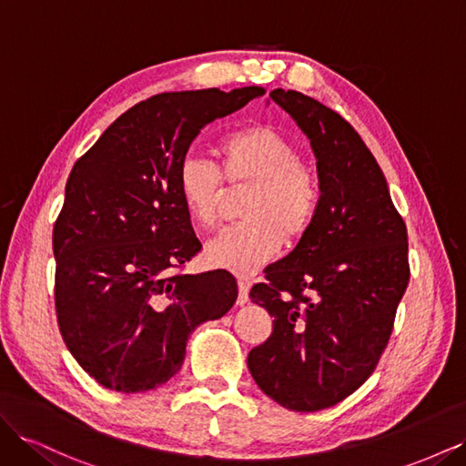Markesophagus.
Returning <instances> with one entry per match:
<instances>
[{
	"mask_svg": "<svg viewBox=\"0 0 466 466\" xmlns=\"http://www.w3.org/2000/svg\"><path fill=\"white\" fill-rule=\"evenodd\" d=\"M238 286V295H237V305H245L248 301V281L247 279H238L237 281Z\"/></svg>",
	"mask_w": 466,
	"mask_h": 466,
	"instance_id": "esophagus-1",
	"label": "esophagus"
}]
</instances>
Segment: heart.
I'll use <instances>...</instances> for the list:
<instances>
[{
	"label": "heart",
	"mask_w": 466,
	"mask_h": 466,
	"mask_svg": "<svg viewBox=\"0 0 466 466\" xmlns=\"http://www.w3.org/2000/svg\"><path fill=\"white\" fill-rule=\"evenodd\" d=\"M219 168L187 155L177 168V188L190 219L216 229L231 190L248 187L237 228L206 248L208 260L235 274H252L286 243H299L319 214L320 188L299 149L272 126H247L225 134L216 147Z\"/></svg>",
	"instance_id": "b5f03b06"
}]
</instances>
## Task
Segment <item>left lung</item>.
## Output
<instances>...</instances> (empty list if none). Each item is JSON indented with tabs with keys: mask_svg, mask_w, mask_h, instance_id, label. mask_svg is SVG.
<instances>
[{
	"mask_svg": "<svg viewBox=\"0 0 466 466\" xmlns=\"http://www.w3.org/2000/svg\"><path fill=\"white\" fill-rule=\"evenodd\" d=\"M270 96L311 139L320 204L311 231L250 289L274 327L247 365L279 406L317 412L356 392L383 356L410 279L408 235L351 124L303 93Z\"/></svg>",
	"mask_w": 466,
	"mask_h": 466,
	"instance_id": "1",
	"label": "left lung"
}]
</instances>
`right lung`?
Returning <instances> with one entry per match:
<instances>
[{
  "label": "right lung",
  "mask_w": 466,
  "mask_h": 466,
  "mask_svg": "<svg viewBox=\"0 0 466 466\" xmlns=\"http://www.w3.org/2000/svg\"><path fill=\"white\" fill-rule=\"evenodd\" d=\"M262 95L243 87L149 96L76 161L52 231L54 303L67 350L103 387L146 392L167 383L192 330L233 307V274H185L202 243L177 168L204 126Z\"/></svg>",
  "instance_id": "obj_1"
}]
</instances>
